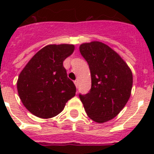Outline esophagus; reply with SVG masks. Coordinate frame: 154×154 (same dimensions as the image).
Masks as SVG:
<instances>
[{"instance_id": "obj_1", "label": "esophagus", "mask_w": 154, "mask_h": 154, "mask_svg": "<svg viewBox=\"0 0 154 154\" xmlns=\"http://www.w3.org/2000/svg\"><path fill=\"white\" fill-rule=\"evenodd\" d=\"M74 84H75V85H76V87H78V82H77V80H76V81H74Z\"/></svg>"}]
</instances>
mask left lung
<instances>
[{
  "label": "left lung",
  "mask_w": 154,
  "mask_h": 154,
  "mask_svg": "<svg viewBox=\"0 0 154 154\" xmlns=\"http://www.w3.org/2000/svg\"><path fill=\"white\" fill-rule=\"evenodd\" d=\"M80 53L89 64L92 86L85 95L79 94L87 115L104 123L119 113L131 95L133 73L125 60L107 45L84 43Z\"/></svg>",
  "instance_id": "left-lung-1"
}]
</instances>
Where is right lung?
Listing matches in <instances>:
<instances>
[{
	"mask_svg": "<svg viewBox=\"0 0 154 154\" xmlns=\"http://www.w3.org/2000/svg\"><path fill=\"white\" fill-rule=\"evenodd\" d=\"M74 51L73 45H49L32 57L18 77L17 92L25 107L40 118L59 114L76 94L63 61Z\"/></svg>",
	"mask_w": 154,
	"mask_h": 154,
	"instance_id": "right-lung-1",
	"label": "right lung"
}]
</instances>
